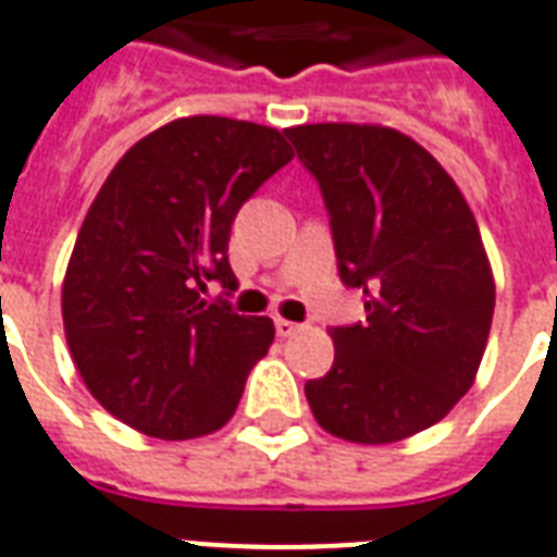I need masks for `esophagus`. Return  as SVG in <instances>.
I'll list each match as a JSON object with an SVG mask.
<instances>
[{
	"mask_svg": "<svg viewBox=\"0 0 557 557\" xmlns=\"http://www.w3.org/2000/svg\"><path fill=\"white\" fill-rule=\"evenodd\" d=\"M299 323H294V320H284V318H275V332H278V338H290V335H296L299 332Z\"/></svg>",
	"mask_w": 557,
	"mask_h": 557,
	"instance_id": "1",
	"label": "esophagus"
}]
</instances>
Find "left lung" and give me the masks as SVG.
I'll return each mask as SVG.
<instances>
[{"label":"left lung","mask_w":557,"mask_h":557,"mask_svg":"<svg viewBox=\"0 0 557 557\" xmlns=\"http://www.w3.org/2000/svg\"><path fill=\"white\" fill-rule=\"evenodd\" d=\"M318 181L347 287L364 320L332 326L335 362L308 380L332 436L407 440L448 416L474 383L495 308L481 231L450 174L418 141L373 124L284 129Z\"/></svg>","instance_id":"obj_1"}]
</instances>
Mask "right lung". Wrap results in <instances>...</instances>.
I'll return each mask as SVG.
<instances>
[{
  "label": "right lung",
  "mask_w": 557,
  "mask_h": 557,
  "mask_svg": "<svg viewBox=\"0 0 557 557\" xmlns=\"http://www.w3.org/2000/svg\"><path fill=\"white\" fill-rule=\"evenodd\" d=\"M294 150L278 129L219 115L177 117L117 160L85 216L62 287L76 371L97 404L157 440L219 430L273 320L246 318L228 263L237 210Z\"/></svg>",
  "instance_id": "right-lung-1"
}]
</instances>
